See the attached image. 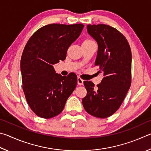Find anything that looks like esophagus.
<instances>
[{
    "label": "esophagus",
    "instance_id": "obj_1",
    "mask_svg": "<svg viewBox=\"0 0 151 151\" xmlns=\"http://www.w3.org/2000/svg\"><path fill=\"white\" fill-rule=\"evenodd\" d=\"M78 84L79 86H82L83 84V80L80 77L78 78Z\"/></svg>",
    "mask_w": 151,
    "mask_h": 151
}]
</instances>
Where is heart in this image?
<instances>
[{
    "instance_id": "obj_1",
    "label": "heart",
    "mask_w": 151,
    "mask_h": 151,
    "mask_svg": "<svg viewBox=\"0 0 151 151\" xmlns=\"http://www.w3.org/2000/svg\"><path fill=\"white\" fill-rule=\"evenodd\" d=\"M85 42H93L92 40H86Z\"/></svg>"
}]
</instances>
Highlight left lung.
Here are the masks:
<instances>
[{"instance_id": "8db88e82", "label": "left lung", "mask_w": 151, "mask_h": 151, "mask_svg": "<svg viewBox=\"0 0 151 151\" xmlns=\"http://www.w3.org/2000/svg\"><path fill=\"white\" fill-rule=\"evenodd\" d=\"M87 30L98 45L95 65L104 77L96 88L91 81H83L87 95L82 104L89 114L107 118L117 111L130 88L131 47L125 37L110 26L88 24Z\"/></svg>"}]
</instances>
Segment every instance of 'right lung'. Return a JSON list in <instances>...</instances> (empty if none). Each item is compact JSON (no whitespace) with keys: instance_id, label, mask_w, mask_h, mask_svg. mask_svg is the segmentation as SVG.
<instances>
[{"instance_id":"obj_1","label":"right lung","mask_w":151,"mask_h":151,"mask_svg":"<svg viewBox=\"0 0 151 151\" xmlns=\"http://www.w3.org/2000/svg\"><path fill=\"white\" fill-rule=\"evenodd\" d=\"M84 25L51 24L38 29L29 39L20 61L24 93L32 111L50 119L62 111L77 85V76H62L53 65L63 61L70 45L80 36Z\"/></svg>"}]
</instances>
